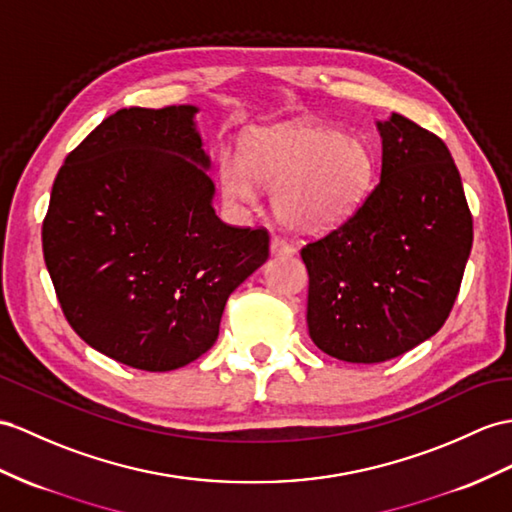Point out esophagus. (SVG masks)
Masks as SVG:
<instances>
[{"label":"esophagus","mask_w":512,"mask_h":512,"mask_svg":"<svg viewBox=\"0 0 512 512\" xmlns=\"http://www.w3.org/2000/svg\"><path fill=\"white\" fill-rule=\"evenodd\" d=\"M271 254L273 256H289V254H293V247L286 243L284 239H280V236H273V239H271Z\"/></svg>","instance_id":"esophagus-1"}]
</instances>
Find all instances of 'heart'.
Wrapping results in <instances>:
<instances>
[{"label": "heart", "mask_w": 512, "mask_h": 512, "mask_svg": "<svg viewBox=\"0 0 512 512\" xmlns=\"http://www.w3.org/2000/svg\"><path fill=\"white\" fill-rule=\"evenodd\" d=\"M376 178V156L358 136L282 123L247 136L243 162L223 158L221 191L230 202L254 199V182L273 191V213L297 234H321L350 219Z\"/></svg>", "instance_id": "obj_1"}]
</instances>
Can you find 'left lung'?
Instances as JSON below:
<instances>
[{
    "label": "left lung",
    "mask_w": 512,
    "mask_h": 512,
    "mask_svg": "<svg viewBox=\"0 0 512 512\" xmlns=\"http://www.w3.org/2000/svg\"><path fill=\"white\" fill-rule=\"evenodd\" d=\"M382 173L356 213L302 247L308 332L345 363H384L441 330L456 302L473 219L450 149L393 112Z\"/></svg>",
    "instance_id": "1"
}]
</instances>
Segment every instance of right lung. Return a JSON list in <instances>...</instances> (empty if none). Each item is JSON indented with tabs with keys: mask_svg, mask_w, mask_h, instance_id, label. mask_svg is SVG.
Here are the masks:
<instances>
[{
	"mask_svg": "<svg viewBox=\"0 0 512 512\" xmlns=\"http://www.w3.org/2000/svg\"><path fill=\"white\" fill-rule=\"evenodd\" d=\"M195 106L121 108L67 156L43 256L69 326L141 371L208 352L230 293L269 258L265 228L223 223Z\"/></svg>",
	"mask_w": 512,
	"mask_h": 512,
	"instance_id": "right-lung-1",
	"label": "right lung"
}]
</instances>
